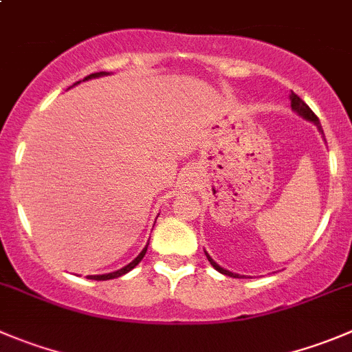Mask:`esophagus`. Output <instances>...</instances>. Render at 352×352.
Masks as SVG:
<instances>
[{
    "label": "esophagus",
    "mask_w": 352,
    "mask_h": 352,
    "mask_svg": "<svg viewBox=\"0 0 352 352\" xmlns=\"http://www.w3.org/2000/svg\"><path fill=\"white\" fill-rule=\"evenodd\" d=\"M185 186H188V185H185Z\"/></svg>",
    "instance_id": "34e87169"
}]
</instances>
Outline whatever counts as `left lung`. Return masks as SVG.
<instances>
[{
  "label": "left lung",
  "instance_id": "left-lung-1",
  "mask_svg": "<svg viewBox=\"0 0 352 352\" xmlns=\"http://www.w3.org/2000/svg\"><path fill=\"white\" fill-rule=\"evenodd\" d=\"M290 100H292V102H290V107H292V110H296V112L299 113V116H302L304 119H307V120H313V122L316 124V126H318V129H320V131L323 133V129H321V126H320V120H318L316 113H314L313 110H311L309 107H307V103H304V102H302V98H299V96H297L296 93H292V95H290ZM207 259H209V263L212 264V266L216 267V270L219 271V273L226 274V276H233V278H239V274H235V273H232V271H228V270H224V267L217 266V264L214 263V261L210 259L209 256H207Z\"/></svg>",
  "mask_w": 352,
  "mask_h": 352
}]
</instances>
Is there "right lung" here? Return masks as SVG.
I'll list each match as a JSON object with an SVG mask.
<instances>
[{
	"instance_id": "1",
	"label": "right lung",
	"mask_w": 352,
	"mask_h": 352,
	"mask_svg": "<svg viewBox=\"0 0 352 352\" xmlns=\"http://www.w3.org/2000/svg\"><path fill=\"white\" fill-rule=\"evenodd\" d=\"M103 74H105V72L89 74L88 78H85V81H88V79H91V78H100V76H103ZM76 85H78V82H76ZM146 247H148V245H146ZM146 247L142 250V252H140V256L136 257V259L133 261V263H129L128 266H124L122 270H117V271H113V273H109V274H95V276H89V278H91V280H112V278H119V276H122V274H126V273H128V271H131L133 267H135L136 264H138L140 261L143 259V256H145V252H146Z\"/></svg>"
}]
</instances>
